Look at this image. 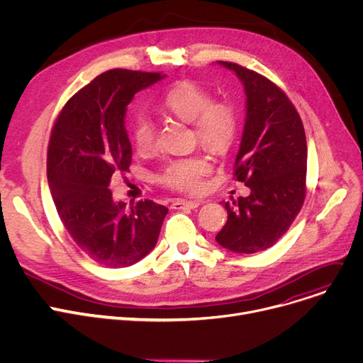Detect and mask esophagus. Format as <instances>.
<instances>
[{"label": "esophagus", "instance_id": "esophagus-1", "mask_svg": "<svg viewBox=\"0 0 363 363\" xmlns=\"http://www.w3.org/2000/svg\"><path fill=\"white\" fill-rule=\"evenodd\" d=\"M199 205H201L199 201H183V199H177V201H174V202L172 203V208H173V209H184V208H187V209H195V208H198Z\"/></svg>", "mask_w": 363, "mask_h": 363}]
</instances>
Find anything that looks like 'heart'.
Masks as SVG:
<instances>
[{
    "mask_svg": "<svg viewBox=\"0 0 363 363\" xmlns=\"http://www.w3.org/2000/svg\"><path fill=\"white\" fill-rule=\"evenodd\" d=\"M162 108L183 121L194 123L199 143L211 151H224L238 132V111L227 101H212V95L201 84L183 80L169 88L162 101ZM132 139L139 152H149L157 146V130L145 117L135 120ZM211 172V162L195 155L169 161L160 174V182L176 190L195 194L202 187V180Z\"/></svg>",
    "mask_w": 363,
    "mask_h": 363,
    "instance_id": "1",
    "label": "heart"
}]
</instances>
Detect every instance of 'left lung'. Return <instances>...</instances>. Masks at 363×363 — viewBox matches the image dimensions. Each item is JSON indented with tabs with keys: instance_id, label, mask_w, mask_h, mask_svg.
I'll return each mask as SVG.
<instances>
[{
	"instance_id": "8db88e82",
	"label": "left lung",
	"mask_w": 363,
	"mask_h": 363,
	"mask_svg": "<svg viewBox=\"0 0 363 363\" xmlns=\"http://www.w3.org/2000/svg\"><path fill=\"white\" fill-rule=\"evenodd\" d=\"M242 82L246 118L234 179L250 195L224 202L227 223L216 236L236 253H257L279 242L306 196L308 146L302 120L287 95L267 77L236 62L218 61Z\"/></svg>"
}]
</instances>
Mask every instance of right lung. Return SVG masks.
<instances>
[{
	"label": "right lung",
	"instance_id": "1",
	"mask_svg": "<svg viewBox=\"0 0 363 363\" xmlns=\"http://www.w3.org/2000/svg\"><path fill=\"white\" fill-rule=\"evenodd\" d=\"M161 73L114 69L73 95L52 127L47 177L58 217L74 243L99 265L130 267L151 252L168 209L152 201L116 202L113 176L127 172L132 143L124 127L129 105Z\"/></svg>",
	"mask_w": 363,
	"mask_h": 363
}]
</instances>
